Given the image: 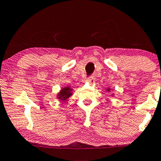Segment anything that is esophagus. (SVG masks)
<instances>
[{"label": "esophagus", "instance_id": "obj_1", "mask_svg": "<svg viewBox=\"0 0 161 161\" xmlns=\"http://www.w3.org/2000/svg\"><path fill=\"white\" fill-rule=\"evenodd\" d=\"M86 81L88 83H90V84H94V83L95 82V78H94V76H91L90 78L87 79Z\"/></svg>", "mask_w": 161, "mask_h": 161}]
</instances>
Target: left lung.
I'll list each match as a JSON object with an SVG mask.
<instances>
[{"label":"left lung","instance_id":"8db88e82","mask_svg":"<svg viewBox=\"0 0 161 161\" xmlns=\"http://www.w3.org/2000/svg\"><path fill=\"white\" fill-rule=\"evenodd\" d=\"M106 92H111V90H112V88H109V87H108V88H106ZM114 95H115V94H113V93H112V95L111 96H112V97H114Z\"/></svg>","mask_w":161,"mask_h":161}]
</instances>
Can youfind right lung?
<instances>
[{"instance_id": "add662e5", "label": "right lung", "mask_w": 161, "mask_h": 161, "mask_svg": "<svg viewBox=\"0 0 161 161\" xmlns=\"http://www.w3.org/2000/svg\"><path fill=\"white\" fill-rule=\"evenodd\" d=\"M73 95V88L69 86H66L62 88L60 92L58 93L56 97L60 101L64 102L67 99H69L71 96Z\"/></svg>"}]
</instances>
